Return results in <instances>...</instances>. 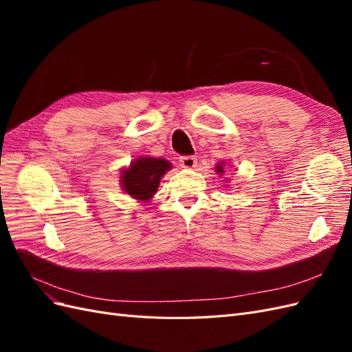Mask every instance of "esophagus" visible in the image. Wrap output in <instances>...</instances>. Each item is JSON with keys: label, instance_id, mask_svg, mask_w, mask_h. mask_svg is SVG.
<instances>
[{"label": "esophagus", "instance_id": "esophagus-1", "mask_svg": "<svg viewBox=\"0 0 352 352\" xmlns=\"http://www.w3.org/2000/svg\"><path fill=\"white\" fill-rule=\"evenodd\" d=\"M179 164L184 168H192L197 166V158L194 155H184L179 158Z\"/></svg>", "mask_w": 352, "mask_h": 352}]
</instances>
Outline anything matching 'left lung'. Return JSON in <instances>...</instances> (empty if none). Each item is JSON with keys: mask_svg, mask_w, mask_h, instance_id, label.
Masks as SVG:
<instances>
[{"mask_svg": "<svg viewBox=\"0 0 352 352\" xmlns=\"http://www.w3.org/2000/svg\"><path fill=\"white\" fill-rule=\"evenodd\" d=\"M216 168H217V173H223V172H225V170H223V164H219Z\"/></svg>", "mask_w": 352, "mask_h": 352, "instance_id": "obj_1", "label": "left lung"}]
</instances>
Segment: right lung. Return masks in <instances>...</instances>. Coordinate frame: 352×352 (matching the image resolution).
I'll return each instance as SVG.
<instances>
[{
	"label": "right lung",
	"mask_w": 352,
	"mask_h": 352,
	"mask_svg": "<svg viewBox=\"0 0 352 352\" xmlns=\"http://www.w3.org/2000/svg\"><path fill=\"white\" fill-rule=\"evenodd\" d=\"M170 170V163L163 158H138L122 173V185L126 194L136 199H150L160 185V179Z\"/></svg>",
	"instance_id": "right-lung-1"
}]
</instances>
